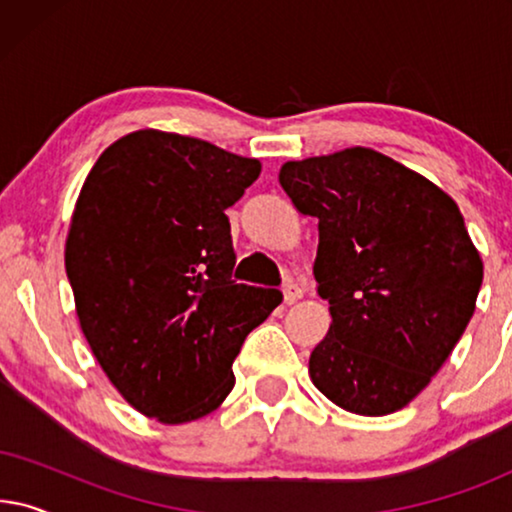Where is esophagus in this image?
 <instances>
[{"instance_id":"34e87169","label":"esophagus","mask_w":512,"mask_h":512,"mask_svg":"<svg viewBox=\"0 0 512 512\" xmlns=\"http://www.w3.org/2000/svg\"><path fill=\"white\" fill-rule=\"evenodd\" d=\"M300 298H303V289H300L298 284L289 282V284L284 286V303H286V305L296 303V300H300Z\"/></svg>"}]
</instances>
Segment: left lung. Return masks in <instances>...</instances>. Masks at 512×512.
Listing matches in <instances>:
<instances>
[{"mask_svg": "<svg viewBox=\"0 0 512 512\" xmlns=\"http://www.w3.org/2000/svg\"><path fill=\"white\" fill-rule=\"evenodd\" d=\"M279 184L319 221L314 279L333 321L310 356L314 387L356 415L405 408L475 312L482 258L457 202L363 146L284 163Z\"/></svg>", "mask_w": 512, "mask_h": 512, "instance_id": "obj_1", "label": "left lung"}]
</instances>
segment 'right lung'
Wrapping results in <instances>:
<instances>
[{
	"mask_svg": "<svg viewBox=\"0 0 512 512\" xmlns=\"http://www.w3.org/2000/svg\"><path fill=\"white\" fill-rule=\"evenodd\" d=\"M261 174L195 137L130 132L83 181L65 244L76 317L109 382L163 424L209 415L282 293L235 284L226 209Z\"/></svg>",
	"mask_w": 512,
	"mask_h": 512,
	"instance_id": "right-lung-1",
	"label": "right lung"
}]
</instances>
